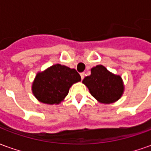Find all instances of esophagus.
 <instances>
[{"mask_svg":"<svg viewBox=\"0 0 151 151\" xmlns=\"http://www.w3.org/2000/svg\"><path fill=\"white\" fill-rule=\"evenodd\" d=\"M80 75H81V78H82V79L85 78V73H80Z\"/></svg>","mask_w":151,"mask_h":151,"instance_id":"34e87169","label":"esophagus"}]
</instances>
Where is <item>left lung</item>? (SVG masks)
Here are the masks:
<instances>
[{
    "label": "left lung",
    "instance_id": "8db88e82",
    "mask_svg": "<svg viewBox=\"0 0 151 151\" xmlns=\"http://www.w3.org/2000/svg\"><path fill=\"white\" fill-rule=\"evenodd\" d=\"M82 82L95 99L102 104H111L123 95L124 84L120 75L109 72L104 66L99 65L91 69V74Z\"/></svg>",
    "mask_w": 151,
    "mask_h": 151
}]
</instances>
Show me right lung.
I'll use <instances>...</instances> for the list:
<instances>
[{"label": "right lung", "mask_w": 151, "mask_h": 151, "mask_svg": "<svg viewBox=\"0 0 151 151\" xmlns=\"http://www.w3.org/2000/svg\"><path fill=\"white\" fill-rule=\"evenodd\" d=\"M81 81L76 69L56 64L35 76L32 92L38 100L47 104H58L64 100L73 84Z\"/></svg>", "instance_id": "1"}]
</instances>
